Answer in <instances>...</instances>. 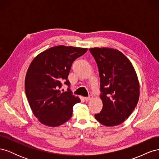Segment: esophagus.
<instances>
[{
	"label": "esophagus",
	"mask_w": 159,
	"mask_h": 159,
	"mask_svg": "<svg viewBox=\"0 0 159 159\" xmlns=\"http://www.w3.org/2000/svg\"><path fill=\"white\" fill-rule=\"evenodd\" d=\"M92 98H93V95H89L88 97H85V101H89V100L91 99Z\"/></svg>",
	"instance_id": "obj_1"
}]
</instances>
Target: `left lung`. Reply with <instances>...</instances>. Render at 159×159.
I'll use <instances>...</instances> for the list:
<instances>
[{"label":"left lung","mask_w":159,"mask_h":159,"mask_svg":"<svg viewBox=\"0 0 159 159\" xmlns=\"http://www.w3.org/2000/svg\"><path fill=\"white\" fill-rule=\"evenodd\" d=\"M89 51L99 69L103 102L102 111L95 117L103 125H118L130 116L138 103L139 84L135 70L117 50L93 48Z\"/></svg>","instance_id":"1"}]
</instances>
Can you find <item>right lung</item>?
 <instances>
[{"label":"right lung","mask_w":159,"mask_h":159,"mask_svg":"<svg viewBox=\"0 0 159 159\" xmlns=\"http://www.w3.org/2000/svg\"><path fill=\"white\" fill-rule=\"evenodd\" d=\"M87 50L57 46L42 52L32 61L25 78V92L34 115L42 123L57 127L71 117L74 105L80 99L72 94L68 76L74 61ZM62 83L69 86L65 93L60 89Z\"/></svg>","instance_id":"add662e5"}]
</instances>
